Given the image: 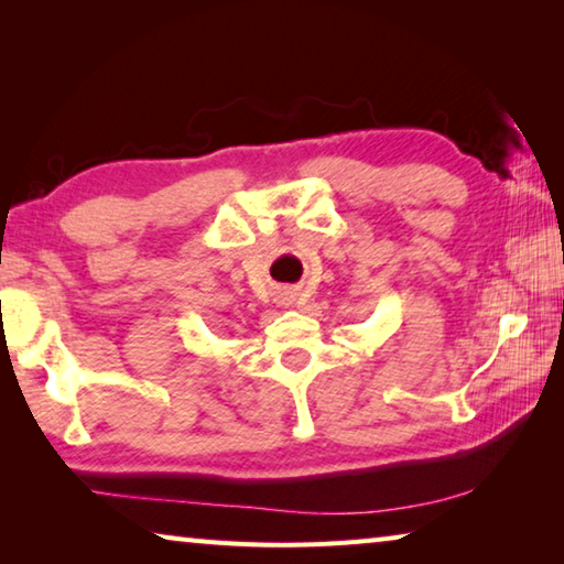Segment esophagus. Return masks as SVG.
Returning a JSON list of instances; mask_svg holds the SVG:
<instances>
[{
    "mask_svg": "<svg viewBox=\"0 0 564 564\" xmlns=\"http://www.w3.org/2000/svg\"><path fill=\"white\" fill-rule=\"evenodd\" d=\"M279 303L281 305H291L293 303V293L291 291H281L279 293Z\"/></svg>",
    "mask_w": 564,
    "mask_h": 564,
    "instance_id": "obj_1",
    "label": "esophagus"
}]
</instances>
